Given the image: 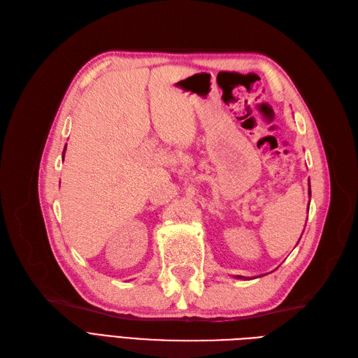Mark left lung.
Returning a JSON list of instances; mask_svg holds the SVG:
<instances>
[{"instance_id":"left-lung-1","label":"left lung","mask_w":358,"mask_h":358,"mask_svg":"<svg viewBox=\"0 0 358 358\" xmlns=\"http://www.w3.org/2000/svg\"><path fill=\"white\" fill-rule=\"evenodd\" d=\"M309 194H310V185H309ZM309 209V208H308ZM236 278H239V279H246V278H243V276H236Z\"/></svg>"}]
</instances>
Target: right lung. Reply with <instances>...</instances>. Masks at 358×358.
<instances>
[{"label": "right lung", "instance_id": "obj_1", "mask_svg": "<svg viewBox=\"0 0 358 358\" xmlns=\"http://www.w3.org/2000/svg\"><path fill=\"white\" fill-rule=\"evenodd\" d=\"M66 148H67V145H66ZM64 152H66V149H64ZM64 152H62V159H64Z\"/></svg>", "mask_w": 358, "mask_h": 358}]
</instances>
